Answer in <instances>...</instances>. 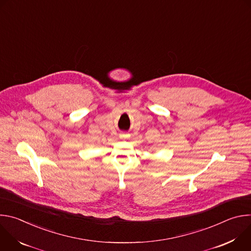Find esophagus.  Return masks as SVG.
<instances>
[{"instance_id":"esophagus-1","label":"esophagus","mask_w":251,"mask_h":251,"mask_svg":"<svg viewBox=\"0 0 251 251\" xmlns=\"http://www.w3.org/2000/svg\"><path fill=\"white\" fill-rule=\"evenodd\" d=\"M129 135L128 134H126V133H123V134H121V137L122 138H126V137H128Z\"/></svg>"}]
</instances>
